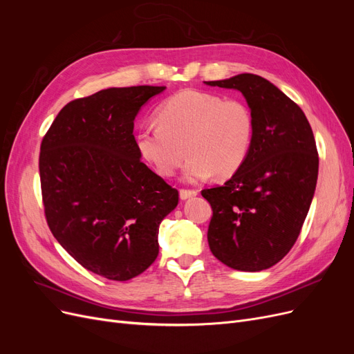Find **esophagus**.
Listing matches in <instances>:
<instances>
[{"instance_id": "34e87169", "label": "esophagus", "mask_w": 354, "mask_h": 354, "mask_svg": "<svg viewBox=\"0 0 354 354\" xmlns=\"http://www.w3.org/2000/svg\"><path fill=\"white\" fill-rule=\"evenodd\" d=\"M198 195L196 190H189V189H181L180 190V199H189V198H194Z\"/></svg>"}]
</instances>
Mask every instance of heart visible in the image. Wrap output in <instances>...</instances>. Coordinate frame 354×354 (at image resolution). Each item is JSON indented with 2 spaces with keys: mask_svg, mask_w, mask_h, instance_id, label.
Here are the masks:
<instances>
[{
  "mask_svg": "<svg viewBox=\"0 0 354 354\" xmlns=\"http://www.w3.org/2000/svg\"><path fill=\"white\" fill-rule=\"evenodd\" d=\"M158 124L137 133V149L156 173L169 177L189 160L183 178L198 183L216 174L233 176L245 162L254 138V116L239 99L183 90L158 109Z\"/></svg>",
  "mask_w": 354,
  "mask_h": 354,
  "instance_id": "obj_1",
  "label": "heart"
}]
</instances>
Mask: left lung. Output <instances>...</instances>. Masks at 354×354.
<instances>
[{
	"label": "left lung",
	"mask_w": 354,
	"mask_h": 354,
	"mask_svg": "<svg viewBox=\"0 0 354 354\" xmlns=\"http://www.w3.org/2000/svg\"><path fill=\"white\" fill-rule=\"evenodd\" d=\"M205 84L241 91L254 116L242 167L223 186L201 192L212 208L209 250L234 270L269 269L294 246L315 195L319 156L312 127L297 103L259 75Z\"/></svg>",
	"instance_id": "8db88e82"
}]
</instances>
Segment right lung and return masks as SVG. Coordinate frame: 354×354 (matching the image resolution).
<instances>
[{
  "mask_svg": "<svg viewBox=\"0 0 354 354\" xmlns=\"http://www.w3.org/2000/svg\"><path fill=\"white\" fill-rule=\"evenodd\" d=\"M165 87L108 88L69 102L39 152L53 236L84 269L111 281L143 273L158 257L159 224L178 192L143 164L134 138L142 106Z\"/></svg>",
  "mask_w": 354,
  "mask_h": 354,
  "instance_id": "1",
  "label": "right lung"
}]
</instances>
